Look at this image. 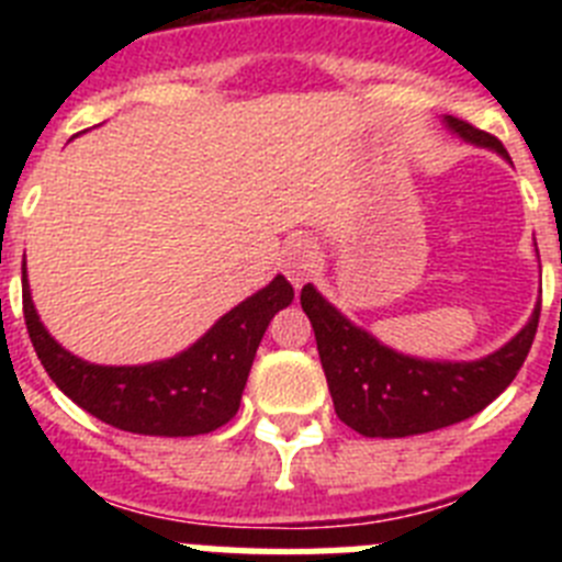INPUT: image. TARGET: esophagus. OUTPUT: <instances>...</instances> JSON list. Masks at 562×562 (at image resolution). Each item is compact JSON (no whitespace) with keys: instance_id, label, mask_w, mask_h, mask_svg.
I'll return each mask as SVG.
<instances>
[{"instance_id":"obj_1","label":"esophagus","mask_w":562,"mask_h":562,"mask_svg":"<svg viewBox=\"0 0 562 562\" xmlns=\"http://www.w3.org/2000/svg\"><path fill=\"white\" fill-rule=\"evenodd\" d=\"M317 267V250L310 238H292L284 250V272L292 284L301 286L312 278Z\"/></svg>"}]
</instances>
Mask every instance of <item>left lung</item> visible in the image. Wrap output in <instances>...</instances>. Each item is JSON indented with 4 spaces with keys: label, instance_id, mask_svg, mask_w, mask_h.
Masks as SVG:
<instances>
[{
    "label": "left lung",
    "instance_id": "1",
    "mask_svg": "<svg viewBox=\"0 0 562 562\" xmlns=\"http://www.w3.org/2000/svg\"><path fill=\"white\" fill-rule=\"evenodd\" d=\"M450 132L481 148H493L509 160L493 134L445 117ZM301 306L315 329L317 355L329 382L331 402L351 430L371 439H402L430 434L484 411L515 380L532 349L540 304L529 324L493 355L470 362L422 360L382 346L374 335L355 326L312 284L301 290Z\"/></svg>",
    "mask_w": 562,
    "mask_h": 562
}]
</instances>
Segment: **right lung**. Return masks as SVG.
Returning <instances> with one entry per match:
<instances>
[{
    "mask_svg": "<svg viewBox=\"0 0 562 562\" xmlns=\"http://www.w3.org/2000/svg\"><path fill=\"white\" fill-rule=\"evenodd\" d=\"M292 297L290 281L276 276L180 355L146 366H95L49 337L22 272L24 324L49 380L95 419L140 436H200L227 425L241 402L258 342Z\"/></svg>",
    "mask_w": 562,
    "mask_h": 562,
    "instance_id": "obj_1",
    "label": "right lung"
}]
</instances>
